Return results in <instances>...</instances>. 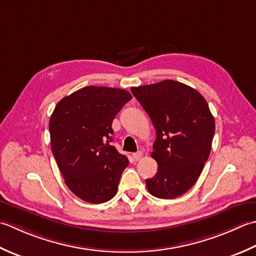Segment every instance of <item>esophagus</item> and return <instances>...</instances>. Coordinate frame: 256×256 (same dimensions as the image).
<instances>
[{
	"instance_id": "obj_1",
	"label": "esophagus",
	"mask_w": 256,
	"mask_h": 256,
	"mask_svg": "<svg viewBox=\"0 0 256 256\" xmlns=\"http://www.w3.org/2000/svg\"><path fill=\"white\" fill-rule=\"evenodd\" d=\"M142 158V151H139V152H136V154H132V159L134 161H139Z\"/></svg>"
}]
</instances>
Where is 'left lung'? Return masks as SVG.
I'll return each instance as SVG.
<instances>
[{
	"label": "left lung",
	"mask_w": 256,
	"mask_h": 256,
	"mask_svg": "<svg viewBox=\"0 0 256 256\" xmlns=\"http://www.w3.org/2000/svg\"><path fill=\"white\" fill-rule=\"evenodd\" d=\"M132 92L156 128L151 154L158 164L147 189L160 199H174L199 179L210 156L216 122L201 94L182 82L166 80Z\"/></svg>",
	"instance_id": "left-lung-1"
}]
</instances>
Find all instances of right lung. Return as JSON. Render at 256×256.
I'll return each instance as SVG.
<instances>
[{"instance_id": "obj_1", "label": "right lung", "mask_w": 256, "mask_h": 256, "mask_svg": "<svg viewBox=\"0 0 256 256\" xmlns=\"http://www.w3.org/2000/svg\"><path fill=\"white\" fill-rule=\"evenodd\" d=\"M132 96L87 86L57 104L50 119V148L66 186L80 199L104 203L116 196L129 161L110 144L112 120Z\"/></svg>"}]
</instances>
